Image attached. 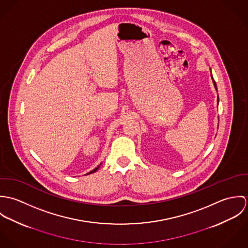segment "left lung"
I'll use <instances>...</instances> for the list:
<instances>
[{"label": "left lung", "mask_w": 248, "mask_h": 248, "mask_svg": "<svg viewBox=\"0 0 248 248\" xmlns=\"http://www.w3.org/2000/svg\"><path fill=\"white\" fill-rule=\"evenodd\" d=\"M212 79H213V76H212ZM213 82H214V84H215V88L217 89V86H216V82H215V80L213 79ZM217 102H218V98H217Z\"/></svg>", "instance_id": "obj_1"}]
</instances>
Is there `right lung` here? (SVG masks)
<instances>
[{
	"label": "right lung",
	"mask_w": 248,
	"mask_h": 248,
	"mask_svg": "<svg viewBox=\"0 0 248 248\" xmlns=\"http://www.w3.org/2000/svg\"><path fill=\"white\" fill-rule=\"evenodd\" d=\"M100 165H101V164H100ZM100 165H98V166H97V167H96V168H95V169H93V171H91V172H90V173H88V175H90V174H92V173H94V172H96V171H97V170H98V168H99V167H100Z\"/></svg>",
	"instance_id": "1"
}]
</instances>
